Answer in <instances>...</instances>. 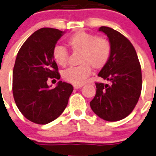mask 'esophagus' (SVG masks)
I'll list each match as a JSON object with an SVG mask.
<instances>
[{
	"mask_svg": "<svg viewBox=\"0 0 156 156\" xmlns=\"http://www.w3.org/2000/svg\"><path fill=\"white\" fill-rule=\"evenodd\" d=\"M81 87H83V84H73V87L75 89L80 88Z\"/></svg>",
	"mask_w": 156,
	"mask_h": 156,
	"instance_id": "1",
	"label": "esophagus"
}]
</instances>
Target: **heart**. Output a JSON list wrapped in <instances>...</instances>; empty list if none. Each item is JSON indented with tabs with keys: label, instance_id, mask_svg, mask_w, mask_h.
<instances>
[{
	"label": "heart",
	"instance_id": "heart-1",
	"mask_svg": "<svg viewBox=\"0 0 156 156\" xmlns=\"http://www.w3.org/2000/svg\"><path fill=\"white\" fill-rule=\"evenodd\" d=\"M67 44L73 53L80 54L77 67H72L62 73L65 80L74 84H82L91 75V68L100 70L106 65L111 54V44L103 37L78 30L67 40ZM54 62L65 67L69 62V53L65 47L57 46L53 50Z\"/></svg>",
	"mask_w": 156,
	"mask_h": 156
}]
</instances>
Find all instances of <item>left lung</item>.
<instances>
[{"label":"left lung","mask_w":156,"mask_h":156,"mask_svg":"<svg viewBox=\"0 0 156 156\" xmlns=\"http://www.w3.org/2000/svg\"><path fill=\"white\" fill-rule=\"evenodd\" d=\"M111 44V54L98 76L110 84L95 83L96 94L90 102L94 114L105 121L126 118L135 108L142 88L140 64L133 44L123 34L108 27H101Z\"/></svg>","instance_id":"left-lung-1"}]
</instances>
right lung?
<instances>
[{
  "label": "right lung",
  "mask_w": 156,
  "mask_h": 156,
  "mask_svg": "<svg viewBox=\"0 0 156 156\" xmlns=\"http://www.w3.org/2000/svg\"><path fill=\"white\" fill-rule=\"evenodd\" d=\"M64 31L44 27L33 33L19 50L12 73V93L17 107L27 119L46 125L63 113L73 85L59 81L48 86L49 79L59 80L53 50Z\"/></svg>",
  "instance_id": "add662e5"
}]
</instances>
